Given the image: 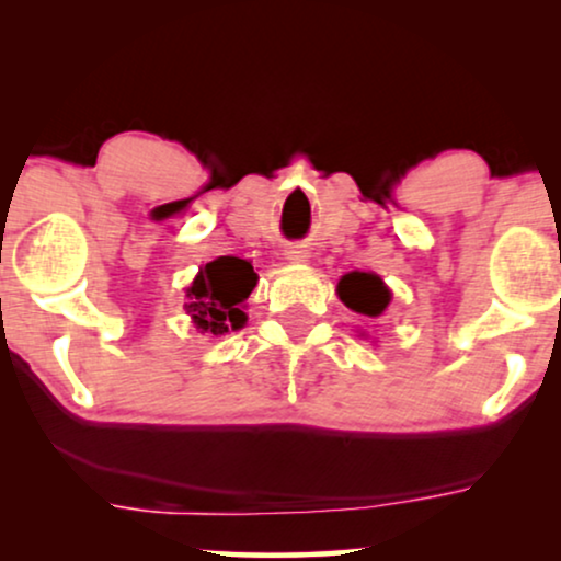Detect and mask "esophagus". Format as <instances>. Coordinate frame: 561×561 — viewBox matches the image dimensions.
I'll list each match as a JSON object with an SVG mask.
<instances>
[{"mask_svg": "<svg viewBox=\"0 0 561 561\" xmlns=\"http://www.w3.org/2000/svg\"><path fill=\"white\" fill-rule=\"evenodd\" d=\"M306 259H308L306 250H300V248H289V250H287V261H293V263H302Z\"/></svg>", "mask_w": 561, "mask_h": 561, "instance_id": "1", "label": "esophagus"}]
</instances>
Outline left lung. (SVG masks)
I'll return each mask as SVG.
<instances>
[{
	"mask_svg": "<svg viewBox=\"0 0 561 561\" xmlns=\"http://www.w3.org/2000/svg\"><path fill=\"white\" fill-rule=\"evenodd\" d=\"M337 295L351 311L379 317L390 302V289L371 272H351L337 282Z\"/></svg>",
	"mask_w": 561,
	"mask_h": 561,
	"instance_id": "left-lung-1",
	"label": "left lung"
}]
</instances>
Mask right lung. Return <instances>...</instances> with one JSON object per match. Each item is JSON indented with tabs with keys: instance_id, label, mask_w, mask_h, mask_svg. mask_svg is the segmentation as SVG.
I'll use <instances>...</instances> for the list:
<instances>
[{
	"instance_id": "add662e5",
	"label": "right lung",
	"mask_w": 561,
	"mask_h": 561,
	"mask_svg": "<svg viewBox=\"0 0 561 561\" xmlns=\"http://www.w3.org/2000/svg\"><path fill=\"white\" fill-rule=\"evenodd\" d=\"M255 285H259V274L253 272L250 261L221 255L199 268L195 282L186 289L190 302H184V308L199 332H210L218 337L229 330H242L248 321L242 306Z\"/></svg>"
}]
</instances>
